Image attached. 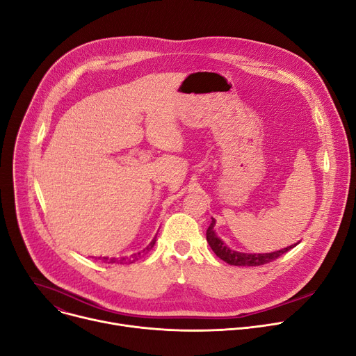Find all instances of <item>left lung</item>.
I'll return each instance as SVG.
<instances>
[{
	"instance_id": "left-lung-1",
	"label": "left lung",
	"mask_w": 356,
	"mask_h": 356,
	"mask_svg": "<svg viewBox=\"0 0 356 356\" xmlns=\"http://www.w3.org/2000/svg\"><path fill=\"white\" fill-rule=\"evenodd\" d=\"M215 227V220L212 218V222L207 229V241L209 243L211 250L216 254L218 258H221L222 261H225L229 265H238V266H259L268 262L275 261L277 258H280L281 255H284L285 252H288L289 250H292L295 245H291L288 248H284L281 251H275V252H269V254H245V252H238L234 251L231 248H228L227 245L224 243V241H221V238L218 236L213 231Z\"/></svg>"
}]
</instances>
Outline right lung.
Segmentation results:
<instances>
[{"instance_id":"obj_1","label":"right lung","mask_w":356,"mask_h":356,"mask_svg":"<svg viewBox=\"0 0 356 356\" xmlns=\"http://www.w3.org/2000/svg\"><path fill=\"white\" fill-rule=\"evenodd\" d=\"M155 241H156V238H154L152 241H151V243L148 245V247L143 251V252H138V254H132V255H129V257H124V258H102V262H105V264H121V265H124V264H134V262H136L138 259H141L148 251H151L152 250V247L155 245ZM98 259H101V258H98Z\"/></svg>"}]
</instances>
